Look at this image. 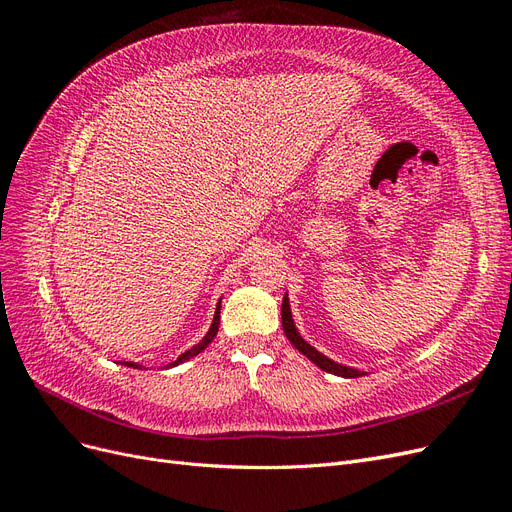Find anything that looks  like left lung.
<instances>
[{
  "mask_svg": "<svg viewBox=\"0 0 512 512\" xmlns=\"http://www.w3.org/2000/svg\"><path fill=\"white\" fill-rule=\"evenodd\" d=\"M282 327H284L286 337L290 339V344H292L294 348H297L301 354H305L309 361L316 363L320 369L329 371V374H335V376H344V378H359V376H363V371L339 365V363L327 359V356L320 354L316 348H312V346H309V344L305 342V339L299 335V331L294 329V322H292V316H290L288 297H284V301H282Z\"/></svg>",
  "mask_w": 512,
  "mask_h": 512,
  "instance_id": "1",
  "label": "left lung"
}]
</instances>
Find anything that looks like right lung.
I'll use <instances>...</instances> for the list:
<instances>
[{
	"label": "right lung",
	"mask_w": 512,
	"mask_h": 512,
	"mask_svg": "<svg viewBox=\"0 0 512 512\" xmlns=\"http://www.w3.org/2000/svg\"><path fill=\"white\" fill-rule=\"evenodd\" d=\"M218 329H220V303H218V309H215V316H213V324H211V329H209V333L200 339V342L194 346V348H190L188 352H183L177 361H173L170 363L168 367H175V365H179V363H185L188 359H192V356H196V354H200L203 352L211 342H213V337L218 335ZM121 365H128V367H134V369H143L141 365L138 363H121Z\"/></svg>",
	"instance_id": "right-lung-1"
}]
</instances>
